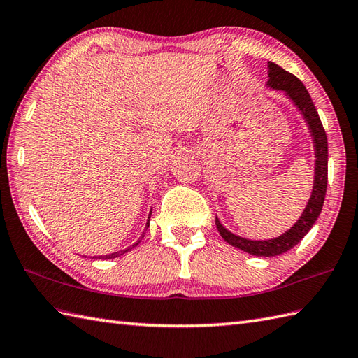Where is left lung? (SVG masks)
<instances>
[{"instance_id": "1", "label": "left lung", "mask_w": 358, "mask_h": 358, "mask_svg": "<svg viewBox=\"0 0 358 358\" xmlns=\"http://www.w3.org/2000/svg\"><path fill=\"white\" fill-rule=\"evenodd\" d=\"M266 87L275 92H282L287 96V99L291 101V104L300 112L309 130V136H311L313 141L315 161L313 189L305 210L301 211L296 224L280 236L271 237V239H248V237L237 236L229 231V229L222 225V222L216 216V227L222 239L231 246H236V248L257 257L280 256V254L289 251L303 239L309 229L315 224V220L320 216L328 185V139L306 87L301 84L299 78L288 73L287 70H283L271 61H268Z\"/></svg>"}]
</instances>
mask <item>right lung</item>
I'll return each instance as SVG.
<instances>
[{
    "mask_svg": "<svg viewBox=\"0 0 358 358\" xmlns=\"http://www.w3.org/2000/svg\"><path fill=\"white\" fill-rule=\"evenodd\" d=\"M150 217H152V211H150V214H148V219H147V224H145V231H147V228L150 227ZM145 231L142 233V237L145 236ZM142 237H141V239H142ZM139 242H141V241H138L136 243H133L131 246H129V248H125V250L116 251V252H110V254H107V256H94V259H115V257H119V256H122V254L131 251V250L134 248V246H138V245H139Z\"/></svg>",
    "mask_w": 358,
    "mask_h": 358,
    "instance_id": "add662e5",
    "label": "right lung"
}]
</instances>
